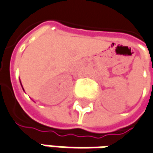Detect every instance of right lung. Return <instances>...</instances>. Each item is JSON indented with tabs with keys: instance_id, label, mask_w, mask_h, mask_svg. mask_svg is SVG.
I'll return each instance as SVG.
<instances>
[{
	"instance_id": "right-lung-1",
	"label": "right lung",
	"mask_w": 153,
	"mask_h": 153,
	"mask_svg": "<svg viewBox=\"0 0 153 153\" xmlns=\"http://www.w3.org/2000/svg\"><path fill=\"white\" fill-rule=\"evenodd\" d=\"M21 84H22V83H21ZM22 88H23V87H22ZM23 90H24V89H23Z\"/></svg>"
}]
</instances>
